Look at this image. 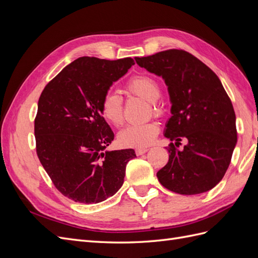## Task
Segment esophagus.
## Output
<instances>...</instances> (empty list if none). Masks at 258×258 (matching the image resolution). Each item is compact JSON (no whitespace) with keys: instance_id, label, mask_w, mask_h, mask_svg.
Wrapping results in <instances>:
<instances>
[{"instance_id":"1","label":"esophagus","mask_w":258,"mask_h":258,"mask_svg":"<svg viewBox=\"0 0 258 258\" xmlns=\"http://www.w3.org/2000/svg\"><path fill=\"white\" fill-rule=\"evenodd\" d=\"M147 151H148L147 147H138V148H136V154H137L138 156H140V155H142V154L146 153Z\"/></svg>"}]
</instances>
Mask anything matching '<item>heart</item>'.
<instances>
[{"instance_id": "obj_1", "label": "heart", "mask_w": 258, "mask_h": 258, "mask_svg": "<svg viewBox=\"0 0 258 258\" xmlns=\"http://www.w3.org/2000/svg\"><path fill=\"white\" fill-rule=\"evenodd\" d=\"M126 89L131 95L151 102L155 113H161V107L157 103L161 95V88L153 76L146 74L134 76L127 83ZM101 114L113 126L120 127L123 123L122 98L115 92H106L101 101ZM159 130V124L156 121L131 123L119 132L118 141L123 146L144 147L154 141Z\"/></svg>"}]
</instances>
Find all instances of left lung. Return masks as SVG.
<instances>
[{"mask_svg":"<svg viewBox=\"0 0 258 258\" xmlns=\"http://www.w3.org/2000/svg\"><path fill=\"white\" fill-rule=\"evenodd\" d=\"M168 86L171 114L165 137L182 151L167 147L169 161L157 172L160 184L181 195H198L222 181L237 144L236 114L217 75L191 53L169 49L136 58Z\"/></svg>","mask_w":258,"mask_h":258,"instance_id":"obj_1","label":"left lung"}]
</instances>
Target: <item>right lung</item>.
<instances>
[{
  "label": "right lung",
  "instance_id": "obj_1",
  "mask_svg": "<svg viewBox=\"0 0 258 258\" xmlns=\"http://www.w3.org/2000/svg\"><path fill=\"white\" fill-rule=\"evenodd\" d=\"M135 64L132 58L81 57L44 88L34 120L36 153L56 188L75 202L98 204L123 184L132 148L106 151L114 134L101 101Z\"/></svg>",
  "mask_w": 258,
  "mask_h": 258
}]
</instances>
